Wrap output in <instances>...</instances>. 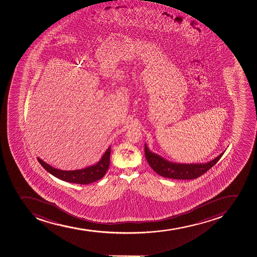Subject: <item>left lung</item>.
Returning a JSON list of instances; mask_svg holds the SVG:
<instances>
[{
    "label": "left lung",
    "instance_id": "left-lung-1",
    "mask_svg": "<svg viewBox=\"0 0 257 257\" xmlns=\"http://www.w3.org/2000/svg\"><path fill=\"white\" fill-rule=\"evenodd\" d=\"M224 153L225 152H223L212 161L205 163H176L170 162L157 153L152 152L147 147V143H145V155L150 166L160 176L175 180H192L197 178L215 166Z\"/></svg>",
    "mask_w": 257,
    "mask_h": 257
}]
</instances>
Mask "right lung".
I'll return each instance as SVG.
<instances>
[{
  "mask_svg": "<svg viewBox=\"0 0 257 257\" xmlns=\"http://www.w3.org/2000/svg\"><path fill=\"white\" fill-rule=\"evenodd\" d=\"M110 147H109L97 163L87 166L86 168L74 170V171L59 170L47 164V162L42 161L39 157H37V160L40 164L44 167L46 171L52 174V176H54L56 178L66 182H70V183L86 185V184L95 182L105 176V172L107 171L110 165Z\"/></svg>",
  "mask_w": 257,
  "mask_h": 257,
  "instance_id": "right-lung-1",
  "label": "right lung"
}]
</instances>
